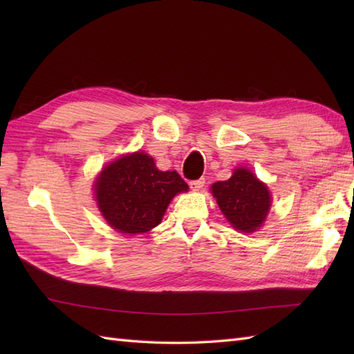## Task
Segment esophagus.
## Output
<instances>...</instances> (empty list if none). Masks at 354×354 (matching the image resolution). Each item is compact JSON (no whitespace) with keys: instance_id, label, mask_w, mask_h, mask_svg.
Here are the masks:
<instances>
[{"instance_id":"esophagus-1","label":"esophagus","mask_w":354,"mask_h":354,"mask_svg":"<svg viewBox=\"0 0 354 354\" xmlns=\"http://www.w3.org/2000/svg\"><path fill=\"white\" fill-rule=\"evenodd\" d=\"M204 184H205V179H204V178L194 179V181H190V189H192L193 192H198V190L202 189V187H204Z\"/></svg>"}]
</instances>
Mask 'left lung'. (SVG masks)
Returning <instances> with one entry per match:
<instances>
[{"instance_id":"obj_1","label":"left lung","mask_w":354,"mask_h":354,"mask_svg":"<svg viewBox=\"0 0 354 354\" xmlns=\"http://www.w3.org/2000/svg\"><path fill=\"white\" fill-rule=\"evenodd\" d=\"M212 193L231 227L240 232L257 231L272 202L266 184L245 167L234 169L227 181L214 183Z\"/></svg>"}]
</instances>
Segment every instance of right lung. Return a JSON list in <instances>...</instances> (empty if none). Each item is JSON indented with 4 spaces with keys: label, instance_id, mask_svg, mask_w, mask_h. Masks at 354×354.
<instances>
[{
    "label": "right lung",
    "instance_id": "1",
    "mask_svg": "<svg viewBox=\"0 0 354 354\" xmlns=\"http://www.w3.org/2000/svg\"><path fill=\"white\" fill-rule=\"evenodd\" d=\"M189 190L173 171L156 169L152 156L133 152L109 162L94 183V196L104 221L123 234H142L162 221L170 201Z\"/></svg>",
    "mask_w": 354,
    "mask_h": 354
}]
</instances>
